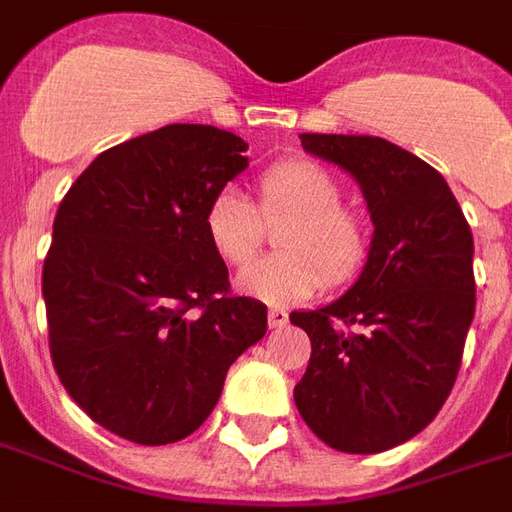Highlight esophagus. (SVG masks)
I'll use <instances>...</instances> for the list:
<instances>
[{"mask_svg":"<svg viewBox=\"0 0 512 512\" xmlns=\"http://www.w3.org/2000/svg\"><path fill=\"white\" fill-rule=\"evenodd\" d=\"M267 324H270V329H280V326H286L288 324L286 310H278V307H275V310H270V313H267Z\"/></svg>","mask_w":512,"mask_h":512,"instance_id":"34e87169","label":"esophagus"}]
</instances>
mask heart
Listing matches in <instances>:
<instances>
[{"mask_svg":"<svg viewBox=\"0 0 512 512\" xmlns=\"http://www.w3.org/2000/svg\"><path fill=\"white\" fill-rule=\"evenodd\" d=\"M259 207L234 188L218 191L205 210V234L218 259L245 267L264 242V225L288 224L278 234L280 256L240 272L237 288L267 305L305 302L324 286L351 283L367 261L370 229L356 210L340 205L343 186L310 159H286L261 172Z\"/></svg>","mask_w":512,"mask_h":512,"instance_id":"b5f03b06","label":"heart"}]
</instances>
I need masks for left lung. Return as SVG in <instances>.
<instances>
[{
    "instance_id": "8db88e82",
    "label": "left lung",
    "mask_w": 512,
    "mask_h": 512,
    "mask_svg": "<svg viewBox=\"0 0 512 512\" xmlns=\"http://www.w3.org/2000/svg\"><path fill=\"white\" fill-rule=\"evenodd\" d=\"M299 140L353 175L375 232L343 297L291 313L313 345L294 402L334 451H388L432 424L456 383L475 315L470 224L443 175L394 142Z\"/></svg>"
}]
</instances>
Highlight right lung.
<instances>
[{"mask_svg":"<svg viewBox=\"0 0 512 512\" xmlns=\"http://www.w3.org/2000/svg\"><path fill=\"white\" fill-rule=\"evenodd\" d=\"M248 142L169 124L99 153L61 199L42 267L56 375L96 424L137 445L205 424L267 305L229 294L205 210Z\"/></svg>","mask_w":512,"mask_h":512,"instance_id":"add662e5","label":"right lung"}]
</instances>
